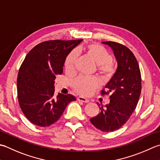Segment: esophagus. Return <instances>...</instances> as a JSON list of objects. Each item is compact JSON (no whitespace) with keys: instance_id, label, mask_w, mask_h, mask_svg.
Listing matches in <instances>:
<instances>
[{"instance_id":"obj_1","label":"esophagus","mask_w":160,"mask_h":160,"mask_svg":"<svg viewBox=\"0 0 160 160\" xmlns=\"http://www.w3.org/2000/svg\"><path fill=\"white\" fill-rule=\"evenodd\" d=\"M77 100H78V101H80V102H88L89 101L88 99L84 98V97H82V96L78 97Z\"/></svg>"}]
</instances>
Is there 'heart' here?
Segmentation results:
<instances>
[{"instance_id": "obj_1", "label": "heart", "mask_w": 160, "mask_h": 160, "mask_svg": "<svg viewBox=\"0 0 160 160\" xmlns=\"http://www.w3.org/2000/svg\"><path fill=\"white\" fill-rule=\"evenodd\" d=\"M86 51L98 65L100 73L107 77L114 75L115 68L112 63L113 57L108 50L98 43H89L86 47ZM79 52L77 49L72 51L66 58L64 67L66 71H73L75 69ZM99 86V82L94 78L80 76L72 81V87L76 92L82 96H89Z\"/></svg>"}]
</instances>
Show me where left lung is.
I'll list each match as a JSON object with an SVG mask.
<instances>
[{
  "label": "left lung",
  "instance_id": "1",
  "mask_svg": "<svg viewBox=\"0 0 160 160\" xmlns=\"http://www.w3.org/2000/svg\"><path fill=\"white\" fill-rule=\"evenodd\" d=\"M102 43L113 50L118 68L105 86L106 91H101L102 96L110 94V102L106 108L98 103L101 112L90 121L98 130L108 132L119 129L132 114L142 91V76L138 62L128 47L114 42Z\"/></svg>",
  "mask_w": 160,
  "mask_h": 160
}]
</instances>
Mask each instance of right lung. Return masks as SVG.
Masks as SVG:
<instances>
[{
  "mask_svg": "<svg viewBox=\"0 0 160 160\" xmlns=\"http://www.w3.org/2000/svg\"><path fill=\"white\" fill-rule=\"evenodd\" d=\"M50 40L39 43L28 53L17 77L18 101L31 123L40 127L57 121L67 105L76 98L59 93L54 96L56 76L63 73L67 56L82 42Z\"/></svg>",
  "mask_w": 160,
  "mask_h": 160,
  "instance_id": "1",
  "label": "right lung"
}]
</instances>
